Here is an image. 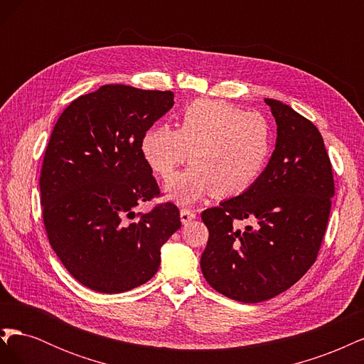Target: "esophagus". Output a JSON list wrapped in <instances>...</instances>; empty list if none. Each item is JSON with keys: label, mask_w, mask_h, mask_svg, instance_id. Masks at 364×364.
Wrapping results in <instances>:
<instances>
[{"label": "esophagus", "mask_w": 364, "mask_h": 364, "mask_svg": "<svg viewBox=\"0 0 364 364\" xmlns=\"http://www.w3.org/2000/svg\"><path fill=\"white\" fill-rule=\"evenodd\" d=\"M196 218V213L191 211V209H186V208H182L181 209V222L185 225L191 222V220Z\"/></svg>", "instance_id": "obj_1"}]
</instances>
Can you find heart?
<instances>
[{"label": "heart", "mask_w": 364, "mask_h": 364, "mask_svg": "<svg viewBox=\"0 0 364 364\" xmlns=\"http://www.w3.org/2000/svg\"><path fill=\"white\" fill-rule=\"evenodd\" d=\"M141 153L158 178L170 179L188 158L191 167L173 178L167 193L188 203L213 194L230 199L247 191L269 162L272 127L266 117L222 100H194L183 109L178 129L151 126Z\"/></svg>", "instance_id": "1"}]
</instances>
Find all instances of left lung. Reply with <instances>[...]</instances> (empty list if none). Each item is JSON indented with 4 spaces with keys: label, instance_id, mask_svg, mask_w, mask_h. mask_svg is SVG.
Here are the masks:
<instances>
[{
    "label": "left lung",
    "instance_id": "8db88e82",
    "mask_svg": "<svg viewBox=\"0 0 364 364\" xmlns=\"http://www.w3.org/2000/svg\"><path fill=\"white\" fill-rule=\"evenodd\" d=\"M277 146L247 191L205 209V279L230 299L257 304L290 289L310 269L326 230L334 179L321 132L294 109L266 98ZM256 223L243 231L238 219Z\"/></svg>",
    "mask_w": 364,
    "mask_h": 364
}]
</instances>
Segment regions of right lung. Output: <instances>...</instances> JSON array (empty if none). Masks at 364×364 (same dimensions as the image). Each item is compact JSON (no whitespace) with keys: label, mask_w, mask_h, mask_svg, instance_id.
<instances>
[{"label":"right lung","mask_w":364,"mask_h":364,"mask_svg":"<svg viewBox=\"0 0 364 364\" xmlns=\"http://www.w3.org/2000/svg\"><path fill=\"white\" fill-rule=\"evenodd\" d=\"M173 105L171 91L105 85L75 98L51 132L39 179L43 225L65 269L87 289L114 294L147 282L181 228L173 203L135 214L159 196L141 138Z\"/></svg>","instance_id":"obj_1"}]
</instances>
